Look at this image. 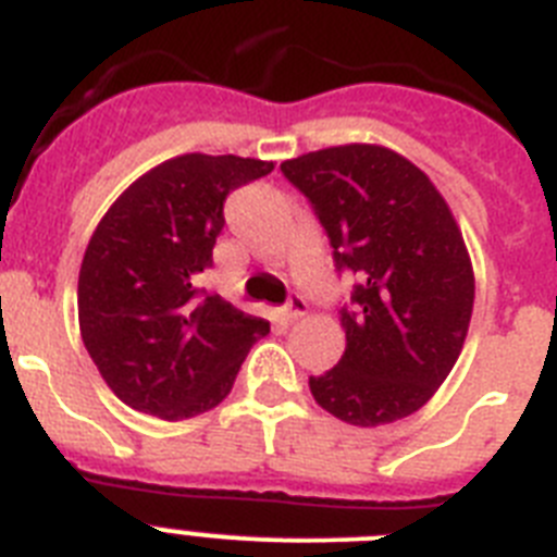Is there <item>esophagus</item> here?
<instances>
[{
  "instance_id": "1",
  "label": "esophagus",
  "mask_w": 557,
  "mask_h": 557,
  "mask_svg": "<svg viewBox=\"0 0 557 557\" xmlns=\"http://www.w3.org/2000/svg\"><path fill=\"white\" fill-rule=\"evenodd\" d=\"M304 314H307V301H304L301 295H293L287 301V307H284V318H287V321H298Z\"/></svg>"
}]
</instances>
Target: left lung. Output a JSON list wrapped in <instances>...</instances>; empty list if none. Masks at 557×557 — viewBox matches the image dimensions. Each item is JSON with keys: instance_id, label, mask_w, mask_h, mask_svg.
I'll list each match as a JSON object with an SVG mask.
<instances>
[{"instance_id": "8db88e82", "label": "left lung", "mask_w": 557, "mask_h": 557, "mask_svg": "<svg viewBox=\"0 0 557 557\" xmlns=\"http://www.w3.org/2000/svg\"><path fill=\"white\" fill-rule=\"evenodd\" d=\"M326 228L337 270L359 275L339 309L346 351L309 376L314 401L354 426L412 416L455 368L474 309L460 225L426 172L382 145H339L282 164Z\"/></svg>"}]
</instances>
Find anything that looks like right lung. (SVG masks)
Listing matches in <instances>:
<instances>
[{
	"mask_svg": "<svg viewBox=\"0 0 557 557\" xmlns=\"http://www.w3.org/2000/svg\"><path fill=\"white\" fill-rule=\"evenodd\" d=\"M273 161L186 152L147 170L113 200L88 239L77 318L88 357L133 410L184 421L218 407L264 318L200 295L228 191Z\"/></svg>",
	"mask_w": 557,
	"mask_h": 557,
	"instance_id": "right-lung-1",
	"label": "right lung"
}]
</instances>
